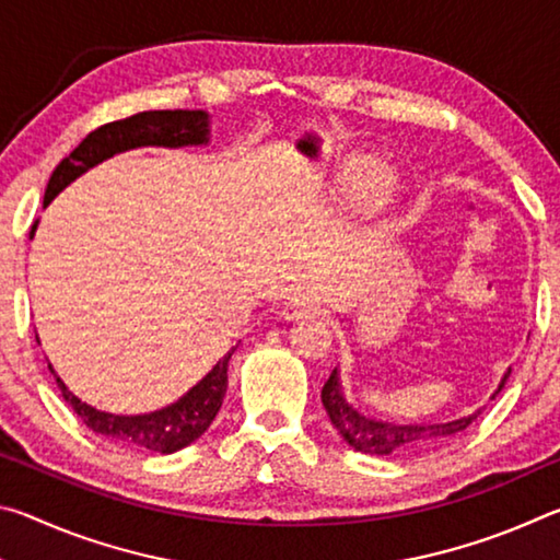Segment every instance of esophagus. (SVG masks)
Returning <instances> with one entry per match:
<instances>
[{"mask_svg":"<svg viewBox=\"0 0 560 560\" xmlns=\"http://www.w3.org/2000/svg\"><path fill=\"white\" fill-rule=\"evenodd\" d=\"M320 314L318 303L314 301H289L287 306L281 308V316L287 320H308Z\"/></svg>","mask_w":560,"mask_h":560,"instance_id":"obj_1","label":"esophagus"}]
</instances>
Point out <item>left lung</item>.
Masks as SVG:
<instances>
[{
    "label": "left lung",
    "mask_w": 560,
    "mask_h": 560,
    "mask_svg": "<svg viewBox=\"0 0 560 560\" xmlns=\"http://www.w3.org/2000/svg\"><path fill=\"white\" fill-rule=\"evenodd\" d=\"M509 373L501 377L499 390L491 397H497L501 393V387L506 385ZM320 402L326 407L330 424H334V428L340 432V438H343L350 447L363 454H377V457L434 447V444H440L444 440L454 438L457 432L467 430L469 424L479 417V410H477L474 415L459 417V420L440 422V424H393V422L373 420V417L360 415L353 405H348V400L343 397V387H340L338 368H334V373H330V377L326 381L324 390H320Z\"/></svg>",
    "instance_id": "1"
}]
</instances>
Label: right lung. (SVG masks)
Segmentation results:
<instances>
[{
	"instance_id": "right-lung-1",
	"label": "right lung",
	"mask_w": 560,
	"mask_h": 560,
	"mask_svg": "<svg viewBox=\"0 0 560 560\" xmlns=\"http://www.w3.org/2000/svg\"><path fill=\"white\" fill-rule=\"evenodd\" d=\"M210 143V116L205 110H143L136 116L106 122L81 140L79 148L69 158H63L49 177L44 192V207L49 205L63 187H69L75 177L86 170L96 167L103 160L132 148H185V145H205ZM36 224L32 226L34 236ZM234 348L207 373L200 383L179 397L177 402L163 407V410L145 415H113L96 410V407L79 400L69 387L63 385L59 375L56 385L71 410L81 417L83 424L103 438L136 444L150 452L173 454L177 450L192 444L202 438L212 420L220 412L224 393H226V368Z\"/></svg>"
}]
</instances>
